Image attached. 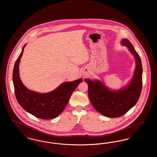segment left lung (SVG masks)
Wrapping results in <instances>:
<instances>
[{"label":"left lung","mask_w":157,"mask_h":157,"mask_svg":"<svg viewBox=\"0 0 157 157\" xmlns=\"http://www.w3.org/2000/svg\"><path fill=\"white\" fill-rule=\"evenodd\" d=\"M121 45L127 47L136 60L133 78L129 84L118 90H112L99 80L85 79L88 85L90 100L98 112L111 118L120 117L137 103L142 87V65L139 55L127 39L121 40Z\"/></svg>","instance_id":"1"}]
</instances>
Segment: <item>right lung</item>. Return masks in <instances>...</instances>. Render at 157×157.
<instances>
[{"instance_id":"obj_1","label":"right lung","mask_w":157,"mask_h":157,"mask_svg":"<svg viewBox=\"0 0 157 157\" xmlns=\"http://www.w3.org/2000/svg\"><path fill=\"white\" fill-rule=\"evenodd\" d=\"M25 45L15 61L13 70L12 80L17 100L25 111L38 118H55L66 108L73 92L82 82V79L63 82L54 90L47 93H39L29 90L21 82L19 75V64Z\"/></svg>"}]
</instances>
